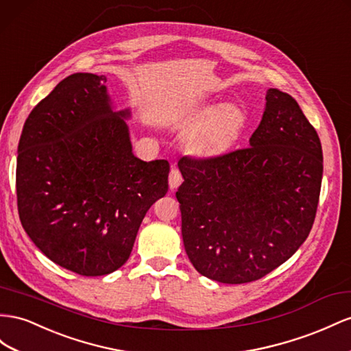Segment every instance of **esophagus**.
Segmentation results:
<instances>
[{
    "instance_id": "34e87169",
    "label": "esophagus",
    "mask_w": 351,
    "mask_h": 351,
    "mask_svg": "<svg viewBox=\"0 0 351 351\" xmlns=\"http://www.w3.org/2000/svg\"><path fill=\"white\" fill-rule=\"evenodd\" d=\"M183 182V177L182 173L178 171V168H171V171H169V189H177L180 184Z\"/></svg>"
}]
</instances>
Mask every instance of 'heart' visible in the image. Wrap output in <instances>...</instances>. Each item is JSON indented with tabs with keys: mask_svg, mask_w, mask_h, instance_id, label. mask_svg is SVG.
Listing matches in <instances>:
<instances>
[{
	"mask_svg": "<svg viewBox=\"0 0 351 351\" xmlns=\"http://www.w3.org/2000/svg\"><path fill=\"white\" fill-rule=\"evenodd\" d=\"M193 121L183 138L184 150L196 158H213L224 154L238 140L245 113L234 105H199L189 112L187 122Z\"/></svg>",
	"mask_w": 351,
	"mask_h": 351,
	"instance_id": "1",
	"label": "heart"
}]
</instances>
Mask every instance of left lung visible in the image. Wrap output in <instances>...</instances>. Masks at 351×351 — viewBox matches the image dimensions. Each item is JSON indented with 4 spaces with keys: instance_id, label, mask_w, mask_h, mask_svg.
<instances>
[{
    "instance_id": "1",
    "label": "left lung",
    "mask_w": 351,
    "mask_h": 351,
    "mask_svg": "<svg viewBox=\"0 0 351 351\" xmlns=\"http://www.w3.org/2000/svg\"><path fill=\"white\" fill-rule=\"evenodd\" d=\"M176 193L193 267L221 283L261 279L307 239L317 211L324 155L295 99L269 88L250 147L183 156Z\"/></svg>"
}]
</instances>
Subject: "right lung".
I'll use <instances>...</instances> for the list:
<instances>
[{"label": "right lung", "instance_id": "add662e5", "mask_svg": "<svg viewBox=\"0 0 351 351\" xmlns=\"http://www.w3.org/2000/svg\"><path fill=\"white\" fill-rule=\"evenodd\" d=\"M105 75L72 73L32 109L17 147V210L45 257L82 276L124 264L147 210L168 192L169 164L132 155Z\"/></svg>", "mask_w": 351, "mask_h": 351}]
</instances>
